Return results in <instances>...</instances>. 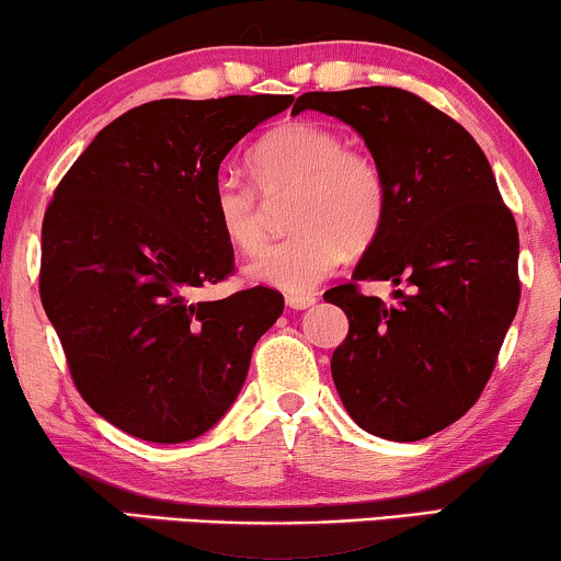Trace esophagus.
Returning a JSON list of instances; mask_svg holds the SVG:
<instances>
[{"label": "esophagus", "mask_w": 561, "mask_h": 561, "mask_svg": "<svg viewBox=\"0 0 561 561\" xmlns=\"http://www.w3.org/2000/svg\"><path fill=\"white\" fill-rule=\"evenodd\" d=\"M286 304L290 306V309L296 311H304V309H311L313 304H317V296L313 294H301V296H288Z\"/></svg>", "instance_id": "obj_1"}]
</instances>
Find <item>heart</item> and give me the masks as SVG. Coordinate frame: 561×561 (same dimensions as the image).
<instances>
[{
	"label": "heart",
	"instance_id": "b5f03b06",
	"mask_svg": "<svg viewBox=\"0 0 561 561\" xmlns=\"http://www.w3.org/2000/svg\"><path fill=\"white\" fill-rule=\"evenodd\" d=\"M248 168L263 196L294 191L288 221L296 229L252 260L250 280L301 296L340 265L344 250H365L378 237L388 211L386 175L370 152L344 148L336 129L311 119L283 122L252 145ZM256 190L227 173L211 188L219 232L248 255L265 240Z\"/></svg>",
	"mask_w": 561,
	"mask_h": 561
}]
</instances>
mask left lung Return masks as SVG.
Segmentation results:
<instances>
[{"instance_id": "obj_1", "label": "left lung", "mask_w": 561, "mask_h": 561, "mask_svg": "<svg viewBox=\"0 0 561 561\" xmlns=\"http://www.w3.org/2000/svg\"><path fill=\"white\" fill-rule=\"evenodd\" d=\"M350 125L378 160L388 211L352 280H390L393 304L355 283L327 290L350 334L332 357L344 409L390 442L426 439L478 401L516 317L518 229L485 152L411 91H309L294 112Z\"/></svg>"}]
</instances>
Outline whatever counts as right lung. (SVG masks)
Masks as SVG:
<instances>
[{
    "instance_id": "obj_1",
    "label": "right lung",
    "mask_w": 561,
    "mask_h": 561,
    "mask_svg": "<svg viewBox=\"0 0 561 561\" xmlns=\"http://www.w3.org/2000/svg\"><path fill=\"white\" fill-rule=\"evenodd\" d=\"M294 96L160 99L99 133L43 219L41 298L91 409L142 442L181 444L240 396L273 288L194 301L232 273L211 214L227 152Z\"/></svg>"
}]
</instances>
